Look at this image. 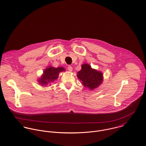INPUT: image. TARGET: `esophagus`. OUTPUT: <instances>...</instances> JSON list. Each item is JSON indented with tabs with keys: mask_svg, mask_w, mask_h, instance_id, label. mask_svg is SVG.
<instances>
[{
	"mask_svg": "<svg viewBox=\"0 0 146 146\" xmlns=\"http://www.w3.org/2000/svg\"><path fill=\"white\" fill-rule=\"evenodd\" d=\"M67 69H68V71H72V67L71 66H68L67 67Z\"/></svg>",
	"mask_w": 146,
	"mask_h": 146,
	"instance_id": "34e87169",
	"label": "esophagus"
}]
</instances>
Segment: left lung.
I'll list each match as a JSON object with an SVG mask.
<instances>
[{
  "instance_id": "8db88e82",
  "label": "left lung",
  "mask_w": 146,
  "mask_h": 146,
  "mask_svg": "<svg viewBox=\"0 0 146 146\" xmlns=\"http://www.w3.org/2000/svg\"><path fill=\"white\" fill-rule=\"evenodd\" d=\"M77 76L82 82L85 87L92 90L98 87L102 83L103 80L102 73L92 69L86 63L82 66V70L78 72Z\"/></svg>"
}]
</instances>
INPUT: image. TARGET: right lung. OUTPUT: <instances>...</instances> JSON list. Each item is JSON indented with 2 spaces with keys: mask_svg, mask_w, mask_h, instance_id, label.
Listing matches in <instances>:
<instances>
[{
  "mask_svg": "<svg viewBox=\"0 0 146 146\" xmlns=\"http://www.w3.org/2000/svg\"><path fill=\"white\" fill-rule=\"evenodd\" d=\"M63 71H64V69L62 67L58 68L50 67L49 68H47L44 71L43 75L39 80V82L43 85L53 82L57 79L59 73Z\"/></svg>",
  "mask_w": 146,
  "mask_h": 146,
  "instance_id": "right-lung-1",
  "label": "right lung"
}]
</instances>
